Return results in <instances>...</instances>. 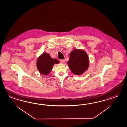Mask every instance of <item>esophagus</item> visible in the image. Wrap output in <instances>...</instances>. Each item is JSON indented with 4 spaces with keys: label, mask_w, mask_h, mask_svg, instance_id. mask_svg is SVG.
Returning a JSON list of instances; mask_svg holds the SVG:
<instances>
[{
    "label": "esophagus",
    "mask_w": 127,
    "mask_h": 127,
    "mask_svg": "<svg viewBox=\"0 0 127 127\" xmlns=\"http://www.w3.org/2000/svg\"><path fill=\"white\" fill-rule=\"evenodd\" d=\"M60 62H61L62 63H64L65 62V60H61Z\"/></svg>",
    "instance_id": "34e87169"
}]
</instances>
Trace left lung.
Masks as SVG:
<instances>
[{"label":"left lung","instance_id":"obj_1","mask_svg":"<svg viewBox=\"0 0 127 127\" xmlns=\"http://www.w3.org/2000/svg\"><path fill=\"white\" fill-rule=\"evenodd\" d=\"M67 63L73 74L81 75L89 68V56L84 51L75 49L70 53Z\"/></svg>","mask_w":127,"mask_h":127}]
</instances>
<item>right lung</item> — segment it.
Returning a JSON list of instances; mask_svg holds the SVG:
<instances>
[{
    "instance_id": "right-lung-1",
    "label": "right lung",
    "mask_w": 127,
    "mask_h": 127,
    "mask_svg": "<svg viewBox=\"0 0 127 127\" xmlns=\"http://www.w3.org/2000/svg\"><path fill=\"white\" fill-rule=\"evenodd\" d=\"M59 61L50 57L49 54L44 53L39 56L37 61V67L38 71L44 75L50 73L55 64L59 63Z\"/></svg>"
}]
</instances>
